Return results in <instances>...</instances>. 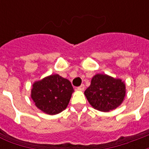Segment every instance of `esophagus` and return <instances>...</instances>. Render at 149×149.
Wrapping results in <instances>:
<instances>
[{"label":"esophagus","instance_id":"1","mask_svg":"<svg viewBox=\"0 0 149 149\" xmlns=\"http://www.w3.org/2000/svg\"><path fill=\"white\" fill-rule=\"evenodd\" d=\"M84 89H85V85L84 84H82L78 87V90H79V91H84Z\"/></svg>","mask_w":149,"mask_h":149}]
</instances>
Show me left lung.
<instances>
[{"label":"left lung","instance_id":"obj_1","mask_svg":"<svg viewBox=\"0 0 149 149\" xmlns=\"http://www.w3.org/2000/svg\"><path fill=\"white\" fill-rule=\"evenodd\" d=\"M125 84L120 79L106 74H97L84 94L93 108L110 111L120 106L125 97Z\"/></svg>","mask_w":149,"mask_h":149}]
</instances>
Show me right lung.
Segmentation results:
<instances>
[{"mask_svg": "<svg viewBox=\"0 0 149 149\" xmlns=\"http://www.w3.org/2000/svg\"><path fill=\"white\" fill-rule=\"evenodd\" d=\"M32 86L31 97L36 106L50 115L65 110L74 91L71 83L58 74L35 82Z\"/></svg>", "mask_w": 149, "mask_h": 149, "instance_id": "right-lung-1", "label": "right lung"}]
</instances>
